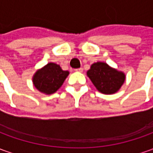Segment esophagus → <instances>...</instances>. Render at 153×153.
<instances>
[{
  "label": "esophagus",
  "mask_w": 153,
  "mask_h": 153,
  "mask_svg": "<svg viewBox=\"0 0 153 153\" xmlns=\"http://www.w3.org/2000/svg\"><path fill=\"white\" fill-rule=\"evenodd\" d=\"M76 71H78V72H82L83 71V68L82 67H80V68H77V69H76Z\"/></svg>",
  "instance_id": "esophagus-1"
}]
</instances>
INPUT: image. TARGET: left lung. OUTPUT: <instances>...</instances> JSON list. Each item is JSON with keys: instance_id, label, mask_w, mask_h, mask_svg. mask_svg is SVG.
<instances>
[{"instance_id": "8db88e82", "label": "left lung", "mask_w": 153, "mask_h": 153, "mask_svg": "<svg viewBox=\"0 0 153 153\" xmlns=\"http://www.w3.org/2000/svg\"><path fill=\"white\" fill-rule=\"evenodd\" d=\"M87 76L96 88L104 94L115 93L125 81L124 73L115 70L104 62L92 64L87 71Z\"/></svg>"}]
</instances>
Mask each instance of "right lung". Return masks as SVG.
<instances>
[{"label":"right lung","mask_w":153,"mask_h":153,"mask_svg":"<svg viewBox=\"0 0 153 153\" xmlns=\"http://www.w3.org/2000/svg\"><path fill=\"white\" fill-rule=\"evenodd\" d=\"M69 74L55 63H48L42 69L37 71L33 77L35 87L41 92L52 94L58 90Z\"/></svg>","instance_id":"obj_1"}]
</instances>
